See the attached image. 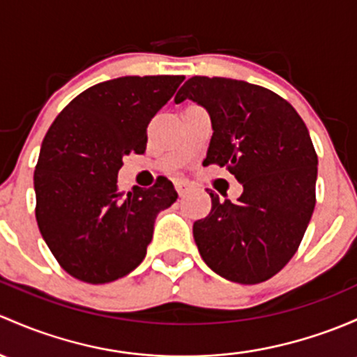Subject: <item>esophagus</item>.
I'll return each mask as SVG.
<instances>
[{"label": "esophagus", "instance_id": "esophagus-1", "mask_svg": "<svg viewBox=\"0 0 357 357\" xmlns=\"http://www.w3.org/2000/svg\"><path fill=\"white\" fill-rule=\"evenodd\" d=\"M174 188H176V191H178L179 197H183L185 193H188V191L191 190V186H190V183L185 181V179H178V181L174 183Z\"/></svg>", "mask_w": 357, "mask_h": 357}]
</instances>
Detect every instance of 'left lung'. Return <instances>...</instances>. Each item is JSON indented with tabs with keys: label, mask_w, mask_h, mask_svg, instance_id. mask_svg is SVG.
I'll return each mask as SVG.
<instances>
[{
	"label": "left lung",
	"mask_w": 357,
	"mask_h": 357,
	"mask_svg": "<svg viewBox=\"0 0 357 357\" xmlns=\"http://www.w3.org/2000/svg\"><path fill=\"white\" fill-rule=\"evenodd\" d=\"M193 100L212 121L205 166L219 164L243 185L236 204L213 195L193 224L205 264L224 279L258 284L294 257L314 208L318 157L294 107L260 85L191 77L174 102Z\"/></svg>",
	"instance_id": "8db88e82"
}]
</instances>
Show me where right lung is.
Returning a JSON list of instances; mask_svg holds the SVG:
<instances>
[{
	"mask_svg": "<svg viewBox=\"0 0 357 357\" xmlns=\"http://www.w3.org/2000/svg\"><path fill=\"white\" fill-rule=\"evenodd\" d=\"M185 77H119L82 92L47 130L33 172L36 219L70 275L106 284L142 264L160 210L178 198L171 181L126 197L123 157L147 149V126Z\"/></svg>",
	"mask_w": 357,
	"mask_h": 357,
	"instance_id": "right-lung-1",
	"label": "right lung"
}]
</instances>
